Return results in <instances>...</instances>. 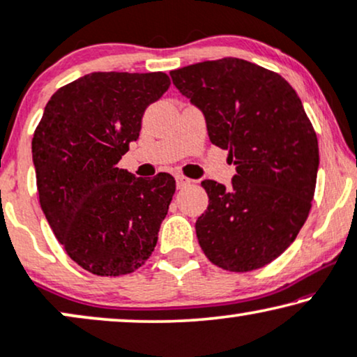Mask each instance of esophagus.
I'll use <instances>...</instances> for the list:
<instances>
[{"label": "esophagus", "instance_id": "1", "mask_svg": "<svg viewBox=\"0 0 357 357\" xmlns=\"http://www.w3.org/2000/svg\"><path fill=\"white\" fill-rule=\"evenodd\" d=\"M176 186H178V189H184V188L191 186V179L186 178V176H183V174H178L176 176Z\"/></svg>", "mask_w": 357, "mask_h": 357}]
</instances>
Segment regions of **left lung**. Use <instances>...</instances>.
<instances>
[{
    "label": "left lung",
    "mask_w": 357,
    "mask_h": 357,
    "mask_svg": "<svg viewBox=\"0 0 357 357\" xmlns=\"http://www.w3.org/2000/svg\"><path fill=\"white\" fill-rule=\"evenodd\" d=\"M169 75L236 166L231 188L202 181L208 207L196 222L199 245L222 269L263 268L296 240L315 194L318 140L301 98L279 73L234 56Z\"/></svg>",
    "instance_id": "left-lung-1"
}]
</instances>
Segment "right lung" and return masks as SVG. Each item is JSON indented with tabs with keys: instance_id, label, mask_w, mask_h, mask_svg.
<instances>
[{
	"instance_id": "add662e5",
	"label": "right lung",
	"mask_w": 357,
	"mask_h": 357,
	"mask_svg": "<svg viewBox=\"0 0 357 357\" xmlns=\"http://www.w3.org/2000/svg\"><path fill=\"white\" fill-rule=\"evenodd\" d=\"M166 73L96 71L61 86L32 139L39 202L66 255L96 275L134 273L153 253L174 178L117 168Z\"/></svg>"
}]
</instances>
